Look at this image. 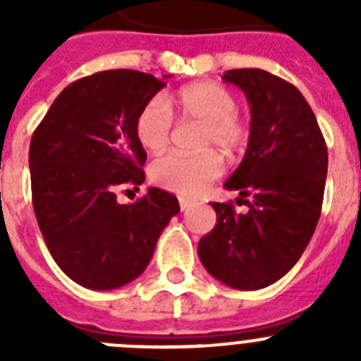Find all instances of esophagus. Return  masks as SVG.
Wrapping results in <instances>:
<instances>
[{"mask_svg":"<svg viewBox=\"0 0 361 361\" xmlns=\"http://www.w3.org/2000/svg\"><path fill=\"white\" fill-rule=\"evenodd\" d=\"M178 204H180V212H188V209L191 208V200L183 199V197L178 199Z\"/></svg>","mask_w":361,"mask_h":361,"instance_id":"1","label":"esophagus"}]
</instances>
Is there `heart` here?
I'll return each mask as SVG.
<instances>
[{"label":"heart","instance_id":"obj_1","mask_svg":"<svg viewBox=\"0 0 361 361\" xmlns=\"http://www.w3.org/2000/svg\"><path fill=\"white\" fill-rule=\"evenodd\" d=\"M175 104L178 119L202 124L197 141L199 148L216 146L224 153H235L250 139L247 123L237 114V97L219 82L200 81L184 86L178 90ZM133 130L145 149L152 153L166 149L173 137V114L168 101L162 95L148 99L137 111ZM222 159L212 149L195 155L170 153L149 166V177L164 190L195 197L222 175Z\"/></svg>","mask_w":361,"mask_h":361}]
</instances>
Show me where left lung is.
<instances>
[{
  "label": "left lung",
  "instance_id": "obj_1",
  "mask_svg": "<svg viewBox=\"0 0 361 361\" xmlns=\"http://www.w3.org/2000/svg\"><path fill=\"white\" fill-rule=\"evenodd\" d=\"M222 79L251 104L250 145L224 184L250 209L212 202L216 224L200 238L199 258L216 280L251 291L282 279L307 247L322 213L327 145L295 85L260 68L228 70Z\"/></svg>",
  "mask_w": 361,
  "mask_h": 361
}]
</instances>
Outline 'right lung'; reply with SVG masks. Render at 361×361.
<instances>
[{
    "instance_id": "right-lung-1",
    "label": "right lung",
    "mask_w": 361,
    "mask_h": 361,
    "mask_svg": "<svg viewBox=\"0 0 361 361\" xmlns=\"http://www.w3.org/2000/svg\"><path fill=\"white\" fill-rule=\"evenodd\" d=\"M164 86L139 70L92 73L70 82L34 130V213L56 264L82 288L106 291L135 280L180 212L177 197L159 188L133 204L116 195L145 183L146 152L133 123Z\"/></svg>"
}]
</instances>
